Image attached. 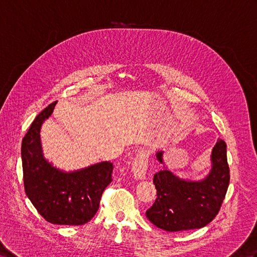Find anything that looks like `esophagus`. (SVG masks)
I'll return each instance as SVG.
<instances>
[{
	"label": "esophagus",
	"mask_w": 257,
	"mask_h": 257,
	"mask_svg": "<svg viewBox=\"0 0 257 257\" xmlns=\"http://www.w3.org/2000/svg\"><path fill=\"white\" fill-rule=\"evenodd\" d=\"M148 169V156L144 152H139L133 161V173L136 178L138 179H144L146 178Z\"/></svg>",
	"instance_id": "1"
}]
</instances>
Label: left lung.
<instances>
[{
  "mask_svg": "<svg viewBox=\"0 0 257 257\" xmlns=\"http://www.w3.org/2000/svg\"><path fill=\"white\" fill-rule=\"evenodd\" d=\"M162 152L156 154L163 163ZM213 167L200 182L180 180L167 169L154 175L156 200L147 210L148 219L170 232L200 229L208 225L220 210L230 181L227 146L218 140L212 152Z\"/></svg>",
  "mask_w": 257,
  "mask_h": 257,
  "instance_id": "obj_1",
  "label": "left lung"
}]
</instances>
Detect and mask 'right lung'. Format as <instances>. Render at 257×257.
<instances>
[{
	"instance_id": "obj_1",
	"label": "right lung",
	"mask_w": 257,
	"mask_h": 257,
	"mask_svg": "<svg viewBox=\"0 0 257 257\" xmlns=\"http://www.w3.org/2000/svg\"><path fill=\"white\" fill-rule=\"evenodd\" d=\"M57 101L32 121L22 142L25 191L38 213L53 225L80 226L90 221L100 207L103 191L111 182L113 164L103 162L76 173L65 174L43 159L40 128Z\"/></svg>"
}]
</instances>
